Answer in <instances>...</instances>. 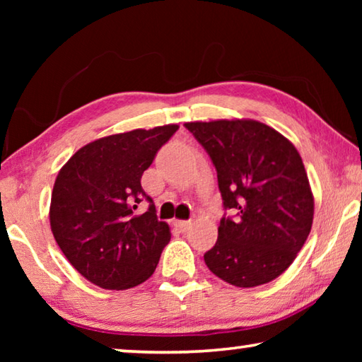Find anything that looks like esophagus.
I'll list each match as a JSON object with an SVG mask.
<instances>
[{
	"label": "esophagus",
	"instance_id": "1",
	"mask_svg": "<svg viewBox=\"0 0 362 362\" xmlns=\"http://www.w3.org/2000/svg\"><path fill=\"white\" fill-rule=\"evenodd\" d=\"M189 225H192L189 220H175V226H179L182 231H187L189 228Z\"/></svg>",
	"mask_w": 362,
	"mask_h": 362
}]
</instances>
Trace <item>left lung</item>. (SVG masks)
<instances>
[{"mask_svg":"<svg viewBox=\"0 0 362 362\" xmlns=\"http://www.w3.org/2000/svg\"><path fill=\"white\" fill-rule=\"evenodd\" d=\"M217 170L223 217L207 268L236 287L267 284L296 260L313 225L315 198L296 146L255 119L185 122Z\"/></svg>","mask_w":362,"mask_h":362,"instance_id":"obj_1","label":"left lung"}]
</instances>
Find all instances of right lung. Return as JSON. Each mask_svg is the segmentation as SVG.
<instances>
[{"instance_id": "add662e5", "label": "right lung", "mask_w": 362, "mask_h": 362, "mask_svg": "<svg viewBox=\"0 0 362 362\" xmlns=\"http://www.w3.org/2000/svg\"><path fill=\"white\" fill-rule=\"evenodd\" d=\"M177 129L166 124L97 139L59 170L49 207L52 235L76 272L102 289H131L155 273L170 230L140 179ZM144 197L151 207L137 216L133 209Z\"/></svg>"}]
</instances>
